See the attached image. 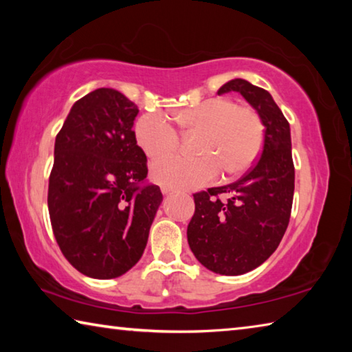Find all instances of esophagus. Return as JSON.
I'll return each mask as SVG.
<instances>
[{
	"mask_svg": "<svg viewBox=\"0 0 352 352\" xmlns=\"http://www.w3.org/2000/svg\"><path fill=\"white\" fill-rule=\"evenodd\" d=\"M162 192H163L164 195H169V194L174 192V189H170V188H166V186H163V188H162Z\"/></svg>",
	"mask_w": 352,
	"mask_h": 352,
	"instance_id": "34e87169",
	"label": "esophagus"
}]
</instances>
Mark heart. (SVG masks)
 Instances as JSON below:
<instances>
[{"mask_svg": "<svg viewBox=\"0 0 352 352\" xmlns=\"http://www.w3.org/2000/svg\"><path fill=\"white\" fill-rule=\"evenodd\" d=\"M170 118L183 130L204 132L197 146L199 158L170 157L153 163L151 177L170 189H194L210 183L219 174L237 175L258 157L262 144V124L254 110L237 107L228 98H212ZM136 141L147 157L162 158L178 147L177 130L168 118L148 113L135 127Z\"/></svg>", "mask_w": 352, "mask_h": 352, "instance_id": "heart-1", "label": "heart"}]
</instances>
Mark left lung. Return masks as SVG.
Returning <instances> with one entry per match:
<instances>
[{"label": "left lung", "instance_id": "8db88e82", "mask_svg": "<svg viewBox=\"0 0 352 352\" xmlns=\"http://www.w3.org/2000/svg\"><path fill=\"white\" fill-rule=\"evenodd\" d=\"M237 91L264 126L261 158L241 180L194 194L188 243L197 261L219 275L254 270L270 258L287 230L295 189L290 126L272 94L233 79L217 94Z\"/></svg>", "mask_w": 352, "mask_h": 352}]
</instances>
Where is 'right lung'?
<instances>
[{"label":"right lung","mask_w":352,"mask_h":352,"mask_svg":"<svg viewBox=\"0 0 352 352\" xmlns=\"http://www.w3.org/2000/svg\"><path fill=\"white\" fill-rule=\"evenodd\" d=\"M138 107L98 88L71 107L54 146L47 189L52 231L65 258L83 275L111 279L141 259L163 194L146 182L136 144Z\"/></svg>","instance_id":"right-lung-1"}]
</instances>
